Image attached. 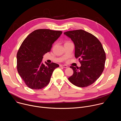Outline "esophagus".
<instances>
[{
    "instance_id": "obj_1",
    "label": "esophagus",
    "mask_w": 121,
    "mask_h": 121,
    "mask_svg": "<svg viewBox=\"0 0 121 121\" xmlns=\"http://www.w3.org/2000/svg\"><path fill=\"white\" fill-rule=\"evenodd\" d=\"M60 67H64V68H67L68 67V66H67V65H60Z\"/></svg>"
}]
</instances>
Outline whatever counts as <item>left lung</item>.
<instances>
[{
	"instance_id": "obj_1",
	"label": "left lung",
	"mask_w": 121,
	"mask_h": 121,
	"mask_svg": "<svg viewBox=\"0 0 121 121\" xmlns=\"http://www.w3.org/2000/svg\"><path fill=\"white\" fill-rule=\"evenodd\" d=\"M64 34L73 42L75 57L81 64L79 67L70 66L74 72L68 79L77 87H88L99 78L104 70L106 55L102 45L95 36L82 30Z\"/></svg>"
}]
</instances>
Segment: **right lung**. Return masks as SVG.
<instances>
[{
	"instance_id": "1",
	"label": "right lung",
	"mask_w": 121,
	"mask_h": 121,
	"mask_svg": "<svg viewBox=\"0 0 121 121\" xmlns=\"http://www.w3.org/2000/svg\"><path fill=\"white\" fill-rule=\"evenodd\" d=\"M62 31L38 29L30 33L21 45L17 55V70L28 87L32 90L43 88L59 65L42 62L43 56L49 52Z\"/></svg>"
}]
</instances>
